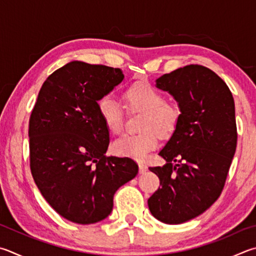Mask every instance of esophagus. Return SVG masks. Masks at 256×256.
I'll list each match as a JSON object with an SVG mask.
<instances>
[{
	"label": "esophagus",
	"instance_id": "1",
	"mask_svg": "<svg viewBox=\"0 0 256 256\" xmlns=\"http://www.w3.org/2000/svg\"><path fill=\"white\" fill-rule=\"evenodd\" d=\"M138 170H140V174H144L148 171V166L146 164H143V162H140L138 164Z\"/></svg>",
	"mask_w": 256,
	"mask_h": 256
}]
</instances>
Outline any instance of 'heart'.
Masks as SVG:
<instances>
[{
  "mask_svg": "<svg viewBox=\"0 0 256 256\" xmlns=\"http://www.w3.org/2000/svg\"><path fill=\"white\" fill-rule=\"evenodd\" d=\"M128 108L143 112L140 134H126L112 144L113 152L120 156L144 160L158 146V136L168 138L174 132L180 118V110L174 104L166 102L164 92L148 82H136L124 92ZM98 113L110 133L120 134L124 128V113L113 96L106 95L98 102Z\"/></svg>",
  "mask_w": 256,
  "mask_h": 256,
  "instance_id": "1",
  "label": "heart"
}]
</instances>
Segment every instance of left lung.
I'll return each instance as SVG.
<instances>
[{
  "label": "left lung",
  "instance_id": "1",
  "mask_svg": "<svg viewBox=\"0 0 256 256\" xmlns=\"http://www.w3.org/2000/svg\"><path fill=\"white\" fill-rule=\"evenodd\" d=\"M156 82L174 96L180 118L159 152L166 164L150 168L160 187L148 205L160 222L181 224L220 196L238 143L235 104L226 82L200 64L176 69Z\"/></svg>",
  "mask_w": 256,
  "mask_h": 256
}]
</instances>
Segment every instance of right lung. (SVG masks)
Masks as SVG:
<instances>
[{
	"label": "right lung",
	"instance_id": "obj_1",
	"mask_svg": "<svg viewBox=\"0 0 256 256\" xmlns=\"http://www.w3.org/2000/svg\"><path fill=\"white\" fill-rule=\"evenodd\" d=\"M123 80L120 68L70 62L46 80L32 110V176L49 205L72 222L105 220L116 190L138 174L130 158L105 156L110 133L97 108Z\"/></svg>",
	"mask_w": 256,
	"mask_h": 256
}]
</instances>
